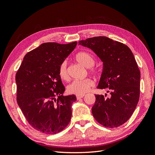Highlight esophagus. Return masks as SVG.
<instances>
[{"instance_id": "1", "label": "esophagus", "mask_w": 155, "mask_h": 155, "mask_svg": "<svg viewBox=\"0 0 155 155\" xmlns=\"http://www.w3.org/2000/svg\"><path fill=\"white\" fill-rule=\"evenodd\" d=\"M84 96V94H77V99H80V98H83Z\"/></svg>"}]
</instances>
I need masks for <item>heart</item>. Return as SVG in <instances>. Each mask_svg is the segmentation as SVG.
<instances>
[{"label":"heart","mask_w":155,"mask_h":155,"mask_svg":"<svg viewBox=\"0 0 155 155\" xmlns=\"http://www.w3.org/2000/svg\"><path fill=\"white\" fill-rule=\"evenodd\" d=\"M76 60L79 63L89 68L90 71L94 74L98 72L97 69L92 67L94 64V58L91 53L86 51L78 52L76 55ZM58 74L62 80L68 81L69 79V74L67 68V63L66 61L62 62L58 68ZM94 84V81L89 78L84 79H76L68 85L67 90L68 93L75 94H84L90 91L91 88Z\"/></svg>","instance_id":"1"}]
</instances>
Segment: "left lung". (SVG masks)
<instances>
[{"label":"left lung","mask_w":155,"mask_h":155,"mask_svg":"<svg viewBox=\"0 0 155 155\" xmlns=\"http://www.w3.org/2000/svg\"><path fill=\"white\" fill-rule=\"evenodd\" d=\"M78 45L91 48L103 62L97 88L107 90L109 96L95 95L93 117L104 127L120 126L132 116L140 97V72L132 51L107 37L89 38Z\"/></svg>","instance_id":"8db88e82"}]
</instances>
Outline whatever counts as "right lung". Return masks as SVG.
Wrapping results in <instances>:
<instances>
[{
  "instance_id": "add662e5",
  "label": "right lung",
  "mask_w": 155,
  "mask_h": 155,
  "mask_svg": "<svg viewBox=\"0 0 155 155\" xmlns=\"http://www.w3.org/2000/svg\"><path fill=\"white\" fill-rule=\"evenodd\" d=\"M77 45L42 44L25 56L16 74L18 106L31 126L42 133L57 134L70 123L77 97L63 95L58 68Z\"/></svg>"
}]
</instances>
